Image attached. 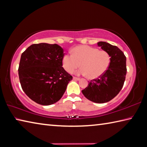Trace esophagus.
<instances>
[{"label":"esophagus","mask_w":147,"mask_h":147,"mask_svg":"<svg viewBox=\"0 0 147 147\" xmlns=\"http://www.w3.org/2000/svg\"><path fill=\"white\" fill-rule=\"evenodd\" d=\"M73 79L75 80V81H79V80H80L79 78H78V77H74Z\"/></svg>","instance_id":"obj_1"}]
</instances>
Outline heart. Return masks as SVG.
I'll use <instances>...</instances> for the list:
<instances>
[{"instance_id": "1", "label": "heart", "mask_w": 147, "mask_h": 147, "mask_svg": "<svg viewBox=\"0 0 147 147\" xmlns=\"http://www.w3.org/2000/svg\"><path fill=\"white\" fill-rule=\"evenodd\" d=\"M71 52L72 55L65 54L62 59L63 68L68 73H73L81 65L82 68L78 73L94 79L102 76L109 66L110 56L104 51L81 45L74 48Z\"/></svg>"}]
</instances>
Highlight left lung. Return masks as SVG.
Returning a JSON list of instances; mask_svg holds the SVG:
<instances>
[{
    "mask_svg": "<svg viewBox=\"0 0 147 147\" xmlns=\"http://www.w3.org/2000/svg\"><path fill=\"white\" fill-rule=\"evenodd\" d=\"M97 45L109 55L110 64L106 72L91 81L82 93L90 101L105 103L115 98L123 87L127 74L126 57L117 46L105 41H99Z\"/></svg>",
    "mask_w": 147,
    "mask_h": 147,
    "instance_id": "left-lung-1",
    "label": "left lung"
}]
</instances>
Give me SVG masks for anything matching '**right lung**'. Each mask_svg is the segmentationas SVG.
Wrapping results in <instances>:
<instances>
[{"label": "right lung", "instance_id": "1", "mask_svg": "<svg viewBox=\"0 0 147 147\" xmlns=\"http://www.w3.org/2000/svg\"><path fill=\"white\" fill-rule=\"evenodd\" d=\"M65 53L57 44H33L22 54L18 76L22 90L36 103L59 101L72 76L62 67Z\"/></svg>", "mask_w": 147, "mask_h": 147}]
</instances>
